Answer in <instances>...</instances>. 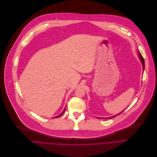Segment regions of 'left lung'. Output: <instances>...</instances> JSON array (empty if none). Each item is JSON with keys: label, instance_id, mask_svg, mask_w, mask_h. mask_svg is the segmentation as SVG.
Instances as JSON below:
<instances>
[{"label": "left lung", "instance_id": "8db88e82", "mask_svg": "<svg viewBox=\"0 0 157 157\" xmlns=\"http://www.w3.org/2000/svg\"><path fill=\"white\" fill-rule=\"evenodd\" d=\"M139 52V58H140V60H141V62H142V64H143V69H144V68H145V62H144V58H143V57H142V54L140 53V52L139 51L138 52ZM121 113H119V114H120ZM115 116H112V117H111V118H113V117H114Z\"/></svg>", "mask_w": 157, "mask_h": 157}]
</instances>
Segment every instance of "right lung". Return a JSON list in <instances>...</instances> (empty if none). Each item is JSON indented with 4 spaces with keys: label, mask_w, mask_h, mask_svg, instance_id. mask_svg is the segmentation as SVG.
Returning <instances> with one entry per match:
<instances>
[{
    "label": "right lung",
    "mask_w": 157,
    "mask_h": 157,
    "mask_svg": "<svg viewBox=\"0 0 157 157\" xmlns=\"http://www.w3.org/2000/svg\"><path fill=\"white\" fill-rule=\"evenodd\" d=\"M64 111H65V109H64V111H63V112H62V113H61V114H59V116H57V117H59V116H61V114H63V113H64Z\"/></svg>",
    "instance_id": "right-lung-1"
}]
</instances>
